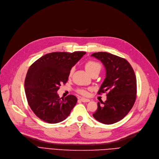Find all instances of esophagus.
<instances>
[{"label": "esophagus", "instance_id": "esophagus-1", "mask_svg": "<svg viewBox=\"0 0 159 159\" xmlns=\"http://www.w3.org/2000/svg\"><path fill=\"white\" fill-rule=\"evenodd\" d=\"M81 99V101H82V102H89L90 101V99H85V98H81L80 99Z\"/></svg>", "mask_w": 159, "mask_h": 159}]
</instances>
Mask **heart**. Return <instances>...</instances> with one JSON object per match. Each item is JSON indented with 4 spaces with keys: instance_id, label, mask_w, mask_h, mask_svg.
<instances>
[{
    "instance_id": "obj_1",
    "label": "heart",
    "mask_w": 159,
    "mask_h": 159,
    "mask_svg": "<svg viewBox=\"0 0 159 159\" xmlns=\"http://www.w3.org/2000/svg\"><path fill=\"white\" fill-rule=\"evenodd\" d=\"M85 67L86 70H87V72L90 74H92V72H94L95 71H98L99 72L101 69V65L99 63L94 61V60H89L88 61L86 62L85 65ZM74 69H72L70 71L69 73V75L71 76L72 74ZM78 92L80 93V94L83 95V96H87V92L85 90H83V89H80L78 90Z\"/></svg>"
}]
</instances>
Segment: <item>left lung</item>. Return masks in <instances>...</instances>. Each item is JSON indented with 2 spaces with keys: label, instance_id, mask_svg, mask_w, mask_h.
Here are the masks:
<instances>
[{
  "label": "left lung",
  "instance_id": "obj_1",
  "mask_svg": "<svg viewBox=\"0 0 159 159\" xmlns=\"http://www.w3.org/2000/svg\"><path fill=\"white\" fill-rule=\"evenodd\" d=\"M92 57L100 60L106 69V78L98 94L107 92V100L98 102L93 114L99 122L111 125L123 119L135 103L137 80L133 68L125 58L106 52L93 53Z\"/></svg>",
  "mask_w": 159,
  "mask_h": 159
}]
</instances>
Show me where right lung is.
<instances>
[{
  "label": "right lung",
  "mask_w": 159,
  "mask_h": 159,
  "mask_svg": "<svg viewBox=\"0 0 159 159\" xmlns=\"http://www.w3.org/2000/svg\"><path fill=\"white\" fill-rule=\"evenodd\" d=\"M85 52H54L34 61L25 79V92L31 109L45 122H61L70 114L78 99L73 95L60 98L57 91L68 81L72 67Z\"/></svg>",
  "instance_id": "1"
}]
</instances>
